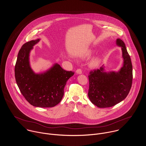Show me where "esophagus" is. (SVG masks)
<instances>
[{"mask_svg":"<svg viewBox=\"0 0 146 146\" xmlns=\"http://www.w3.org/2000/svg\"><path fill=\"white\" fill-rule=\"evenodd\" d=\"M76 74H82V70L81 69H78L76 71Z\"/></svg>","mask_w":146,"mask_h":146,"instance_id":"esophagus-1","label":"esophagus"}]
</instances>
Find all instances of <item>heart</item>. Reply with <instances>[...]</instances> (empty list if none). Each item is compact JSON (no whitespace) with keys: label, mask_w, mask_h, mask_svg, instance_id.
Instances as JSON below:
<instances>
[{"label":"heart","mask_w":146,"mask_h":146,"mask_svg":"<svg viewBox=\"0 0 146 146\" xmlns=\"http://www.w3.org/2000/svg\"><path fill=\"white\" fill-rule=\"evenodd\" d=\"M90 54H91V53H90H90H88V54H86V55L85 56V57H88L89 56H90ZM98 63V62L97 60H96V59L93 60L90 62V66L92 67H96L97 66Z\"/></svg>","instance_id":"1"}]
</instances>
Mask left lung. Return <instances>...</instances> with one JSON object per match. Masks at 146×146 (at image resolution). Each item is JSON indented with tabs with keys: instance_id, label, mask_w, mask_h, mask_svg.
Masks as SVG:
<instances>
[{
	"instance_id": "8db88e82",
	"label": "left lung",
	"mask_w": 146,
	"mask_h": 146,
	"mask_svg": "<svg viewBox=\"0 0 146 146\" xmlns=\"http://www.w3.org/2000/svg\"><path fill=\"white\" fill-rule=\"evenodd\" d=\"M121 48L123 63L118 71H106L104 65L90 72L88 76V97L93 104L100 108L110 107L123 101L129 93L133 80V67L125 43L117 39Z\"/></svg>"
}]
</instances>
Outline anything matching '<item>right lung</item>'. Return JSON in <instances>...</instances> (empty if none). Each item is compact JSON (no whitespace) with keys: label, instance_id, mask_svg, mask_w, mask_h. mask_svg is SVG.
<instances>
[{"label":"right lung","instance_id":"right-lung-1","mask_svg":"<svg viewBox=\"0 0 146 146\" xmlns=\"http://www.w3.org/2000/svg\"><path fill=\"white\" fill-rule=\"evenodd\" d=\"M40 40H33L22 46L15 65V78L29 104L38 107H52L62 100L64 88L74 73L63 70L57 63L44 72L35 73L30 66V53Z\"/></svg>","mask_w":146,"mask_h":146}]
</instances>
